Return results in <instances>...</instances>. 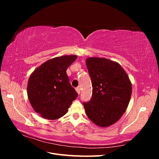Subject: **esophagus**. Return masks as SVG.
<instances>
[{
	"instance_id": "1",
	"label": "esophagus",
	"mask_w": 159,
	"mask_h": 159,
	"mask_svg": "<svg viewBox=\"0 0 159 159\" xmlns=\"http://www.w3.org/2000/svg\"><path fill=\"white\" fill-rule=\"evenodd\" d=\"M75 90H76V91H77V92H78V94H80V91H81V88H80V87H78V88H75Z\"/></svg>"
}]
</instances>
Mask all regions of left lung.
Listing matches in <instances>:
<instances>
[{"mask_svg": "<svg viewBox=\"0 0 159 159\" xmlns=\"http://www.w3.org/2000/svg\"><path fill=\"white\" fill-rule=\"evenodd\" d=\"M85 62L93 88L92 98L84 103L86 115L98 126L109 127L126 111L132 93L131 82L116 61L92 57Z\"/></svg>", "mask_w": 159, "mask_h": 159, "instance_id": "obj_1", "label": "left lung"}]
</instances>
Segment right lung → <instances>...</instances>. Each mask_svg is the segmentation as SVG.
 Wrapping results in <instances>:
<instances>
[{
    "label": "right lung",
    "mask_w": 159,
    "mask_h": 159,
    "mask_svg": "<svg viewBox=\"0 0 159 159\" xmlns=\"http://www.w3.org/2000/svg\"><path fill=\"white\" fill-rule=\"evenodd\" d=\"M76 59V55L54 57L38 67L30 75L28 98L34 110L43 118L54 120L64 116L78 97L66 74Z\"/></svg>",
    "instance_id": "add662e5"
}]
</instances>
